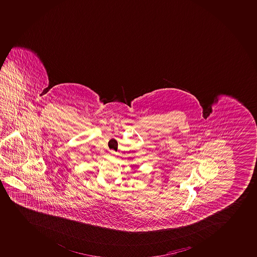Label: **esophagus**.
Listing matches in <instances>:
<instances>
[{"label": "esophagus", "mask_w": 257, "mask_h": 257, "mask_svg": "<svg viewBox=\"0 0 257 257\" xmlns=\"http://www.w3.org/2000/svg\"><path fill=\"white\" fill-rule=\"evenodd\" d=\"M111 153H112V155H114L115 154L114 151H111Z\"/></svg>", "instance_id": "34e87169"}]
</instances>
